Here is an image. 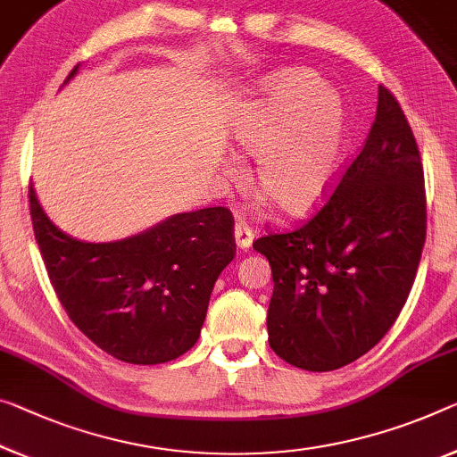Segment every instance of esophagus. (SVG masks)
Listing matches in <instances>:
<instances>
[{
  "label": "esophagus",
  "instance_id": "obj_1",
  "mask_svg": "<svg viewBox=\"0 0 457 457\" xmlns=\"http://www.w3.org/2000/svg\"><path fill=\"white\" fill-rule=\"evenodd\" d=\"M235 243L238 249L247 251L253 243V228L245 220H238L235 224Z\"/></svg>",
  "mask_w": 457,
  "mask_h": 457
}]
</instances>
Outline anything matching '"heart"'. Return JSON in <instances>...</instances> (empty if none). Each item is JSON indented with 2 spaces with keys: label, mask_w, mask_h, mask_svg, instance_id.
<instances>
[{
  "label": "heart",
  "mask_w": 457,
  "mask_h": 457,
  "mask_svg": "<svg viewBox=\"0 0 457 457\" xmlns=\"http://www.w3.org/2000/svg\"><path fill=\"white\" fill-rule=\"evenodd\" d=\"M233 138L255 155L253 179L286 214L320 206L339 173L347 112L319 75L286 69L265 77L233 112ZM237 175L238 165L228 163Z\"/></svg>",
  "instance_id": "obj_1"
}]
</instances>
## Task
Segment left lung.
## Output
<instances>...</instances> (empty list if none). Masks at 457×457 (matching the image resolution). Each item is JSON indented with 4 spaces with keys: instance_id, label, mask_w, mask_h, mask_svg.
Listing matches in <instances>:
<instances>
[{
    "instance_id": "left-lung-1",
    "label": "left lung",
    "mask_w": 457,
    "mask_h": 457,
    "mask_svg": "<svg viewBox=\"0 0 457 457\" xmlns=\"http://www.w3.org/2000/svg\"><path fill=\"white\" fill-rule=\"evenodd\" d=\"M425 235L417 140L380 86L366 143L327 204L296 230L253 243L271 265L270 347L308 371L339 370L368 353L409 298Z\"/></svg>"
}]
</instances>
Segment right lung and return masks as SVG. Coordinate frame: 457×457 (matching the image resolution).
I'll return each mask as SVG.
<instances>
[{"label": "right lung", "instance_id": "right-lung-1", "mask_svg": "<svg viewBox=\"0 0 457 457\" xmlns=\"http://www.w3.org/2000/svg\"><path fill=\"white\" fill-rule=\"evenodd\" d=\"M28 198L54 294L89 341L137 366L171 361L195 345L212 287L237 253L228 208L173 214L122 241L86 243L54 227L32 184Z\"/></svg>", "mask_w": 457, "mask_h": 457}]
</instances>
